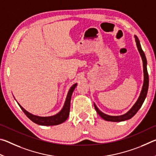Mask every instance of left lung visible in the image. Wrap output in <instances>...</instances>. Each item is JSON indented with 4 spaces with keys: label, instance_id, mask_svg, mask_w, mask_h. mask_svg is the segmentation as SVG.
<instances>
[{
    "label": "left lung",
    "instance_id": "obj_1",
    "mask_svg": "<svg viewBox=\"0 0 156 156\" xmlns=\"http://www.w3.org/2000/svg\"><path fill=\"white\" fill-rule=\"evenodd\" d=\"M134 37H135L137 47H138L139 53L140 54L141 58H142V63H143V72H144L143 86H142L140 94L138 99L137 100L136 103L133 105V106L131 108L129 112H127L123 115H117V116L107 115L105 114V113H102V112H100L98 108L96 107V105L94 104V107L95 109H96V112L98 113L100 117L107 121H111V122H121V121H125L126 120L131 119V118L133 117V116L135 115L137 112H138V111L140 109V108L142 107V105L143 104L145 98H146L147 91H148V88H149V75H148L147 68V59H146V56H145L144 53L142 49V47L140 45V41L138 40V38L136 36H134Z\"/></svg>",
    "mask_w": 156,
    "mask_h": 156
}]
</instances>
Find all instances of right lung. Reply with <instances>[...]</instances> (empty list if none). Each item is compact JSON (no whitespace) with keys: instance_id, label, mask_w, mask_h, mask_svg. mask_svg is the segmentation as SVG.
I'll return each mask as SVG.
<instances>
[{"instance_id":"1","label":"right lung","mask_w":156,"mask_h":156,"mask_svg":"<svg viewBox=\"0 0 156 156\" xmlns=\"http://www.w3.org/2000/svg\"><path fill=\"white\" fill-rule=\"evenodd\" d=\"M76 86H77V83L73 84L72 87L70 88L69 90L64 106H63L62 109L60 110V112L58 113L56 115L47 116V117H41V116L33 115L30 112H28L27 111H26L22 106H20V105L18 103V104L20 106V109L23 110V112L25 113V114L34 123L38 124L39 125L43 126H53L60 125V124L64 122L67 119L68 116L69 115L71 98H72V95L73 91L74 90Z\"/></svg>"}]
</instances>
